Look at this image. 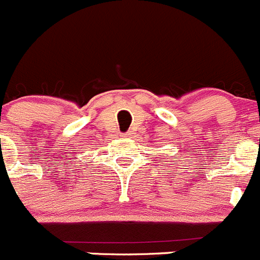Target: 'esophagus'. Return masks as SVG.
I'll return each mask as SVG.
<instances>
[{"label": "esophagus", "mask_w": 260, "mask_h": 260, "mask_svg": "<svg viewBox=\"0 0 260 260\" xmlns=\"http://www.w3.org/2000/svg\"><path fill=\"white\" fill-rule=\"evenodd\" d=\"M131 135H132V133H131V132H127V133H125V135H124V137H129Z\"/></svg>", "instance_id": "34e87169"}]
</instances>
